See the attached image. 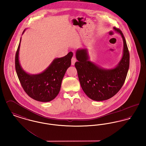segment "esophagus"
Here are the masks:
<instances>
[{"instance_id": "obj_1", "label": "esophagus", "mask_w": 146, "mask_h": 146, "mask_svg": "<svg viewBox=\"0 0 146 146\" xmlns=\"http://www.w3.org/2000/svg\"><path fill=\"white\" fill-rule=\"evenodd\" d=\"M76 62V59L75 57H72L71 59V65H74Z\"/></svg>"}]
</instances>
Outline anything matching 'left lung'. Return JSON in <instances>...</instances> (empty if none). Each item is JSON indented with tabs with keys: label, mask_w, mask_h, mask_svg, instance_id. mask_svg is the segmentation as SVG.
Returning <instances> with one entry per match:
<instances>
[{
	"label": "left lung",
	"mask_w": 146,
	"mask_h": 146,
	"mask_svg": "<svg viewBox=\"0 0 146 146\" xmlns=\"http://www.w3.org/2000/svg\"><path fill=\"white\" fill-rule=\"evenodd\" d=\"M123 40V48L121 59L115 68L103 69L89 60L86 48L78 49L76 57V68L81 86L85 94L96 101L107 100L119 91L125 82L130 64V54L122 32L114 27Z\"/></svg>",
	"instance_id": "left-lung-1"
}]
</instances>
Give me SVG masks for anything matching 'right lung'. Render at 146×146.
I'll return each mask as SVG.
<instances>
[{
    "mask_svg": "<svg viewBox=\"0 0 146 146\" xmlns=\"http://www.w3.org/2000/svg\"><path fill=\"white\" fill-rule=\"evenodd\" d=\"M25 30L23 31V34ZM20 43L15 55V69L21 84L25 92L32 99L39 102H50L57 96L60 90L62 80L71 65L73 56L70 52L66 55L55 58L42 72L32 75L23 70L19 62Z\"/></svg>",
    "mask_w": 146,
    "mask_h": 146,
    "instance_id": "obj_1",
    "label": "right lung"
}]
</instances>
